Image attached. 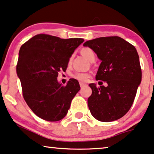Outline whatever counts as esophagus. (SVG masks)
<instances>
[{
    "mask_svg": "<svg viewBox=\"0 0 154 154\" xmlns=\"http://www.w3.org/2000/svg\"><path fill=\"white\" fill-rule=\"evenodd\" d=\"M79 85H80V87L82 88L84 87H85V86H87V85L85 83H82V82H79Z\"/></svg>",
    "mask_w": 154,
    "mask_h": 154,
    "instance_id": "esophagus-1",
    "label": "esophagus"
}]
</instances>
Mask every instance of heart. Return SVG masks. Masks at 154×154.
Segmentation results:
<instances>
[{
  "label": "heart",
  "mask_w": 154,
  "mask_h": 154,
  "mask_svg": "<svg viewBox=\"0 0 154 154\" xmlns=\"http://www.w3.org/2000/svg\"><path fill=\"white\" fill-rule=\"evenodd\" d=\"M82 53L90 62H91L92 60L96 59V54L91 48H84L82 50ZM71 77L73 79H76V80L81 82H87L89 79L90 75L89 73L84 72H75L72 74Z\"/></svg>",
  "instance_id": "b5f03b06"
}]
</instances>
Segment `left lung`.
Wrapping results in <instances>:
<instances>
[{
	"instance_id": "left-lung-1",
	"label": "left lung",
	"mask_w": 154,
	"mask_h": 154,
	"mask_svg": "<svg viewBox=\"0 0 154 154\" xmlns=\"http://www.w3.org/2000/svg\"><path fill=\"white\" fill-rule=\"evenodd\" d=\"M89 46L101 60L96 80L106 87L89 84L92 94L88 106L94 118L111 122L123 117L130 109L141 81V69L135 47L119 36H106L89 40Z\"/></svg>"
}]
</instances>
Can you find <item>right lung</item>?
I'll return each mask as SVG.
<instances>
[{"label":"right lung","mask_w":154,"mask_h":154,"mask_svg":"<svg viewBox=\"0 0 154 154\" xmlns=\"http://www.w3.org/2000/svg\"><path fill=\"white\" fill-rule=\"evenodd\" d=\"M83 42L81 38L64 39L40 34L22 45L17 74L23 97L33 112L43 120L56 122L64 118L80 89L76 79H70L63 86L57 77L60 70H66L69 58Z\"/></svg>","instance_id":"obj_1"}]
</instances>
